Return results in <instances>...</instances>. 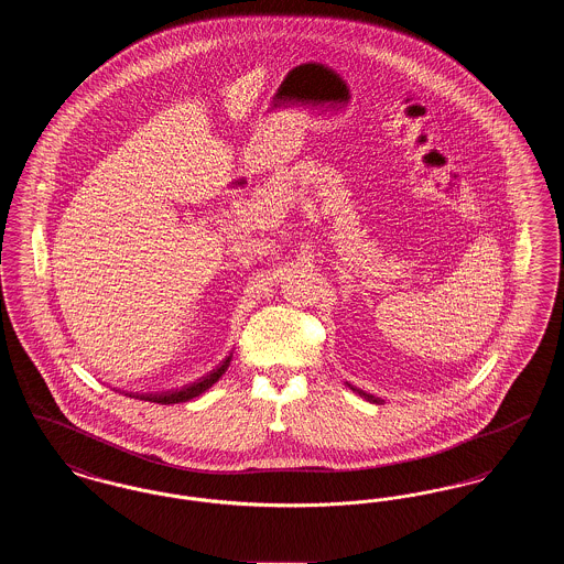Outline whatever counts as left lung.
Instances as JSON below:
<instances>
[{
  "mask_svg": "<svg viewBox=\"0 0 564 564\" xmlns=\"http://www.w3.org/2000/svg\"><path fill=\"white\" fill-rule=\"evenodd\" d=\"M350 389L355 391V393H359L364 400H368V402L372 403H382V400L380 398H376V395H370V393H366V391H361V389H357V387H352V384H349Z\"/></svg>",
  "mask_w": 564,
  "mask_h": 564,
  "instance_id": "8db88e82",
  "label": "left lung"
}]
</instances>
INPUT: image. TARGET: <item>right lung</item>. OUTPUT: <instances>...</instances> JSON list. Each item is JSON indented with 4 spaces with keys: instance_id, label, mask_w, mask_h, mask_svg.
I'll return each mask as SVG.
<instances>
[{
    "instance_id": "obj_1",
    "label": "right lung",
    "mask_w": 564,
    "mask_h": 564,
    "mask_svg": "<svg viewBox=\"0 0 564 564\" xmlns=\"http://www.w3.org/2000/svg\"><path fill=\"white\" fill-rule=\"evenodd\" d=\"M228 361H230V357H228L219 368H215L214 372H209L207 376H200L196 382L184 384L182 389H173V391H164V393L141 395V400H145V402L162 403V405H166V403L189 402V400L198 398L200 393H205L209 387H214L215 382L221 378V375L228 370Z\"/></svg>"
}]
</instances>
